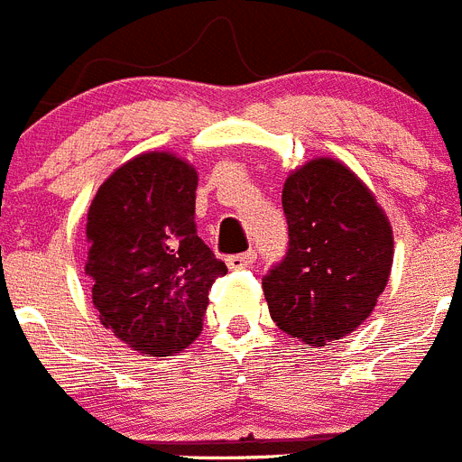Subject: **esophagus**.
Returning <instances> with one entry per match:
<instances>
[{
	"label": "esophagus",
	"mask_w": 462,
	"mask_h": 462,
	"mask_svg": "<svg viewBox=\"0 0 462 462\" xmlns=\"http://www.w3.org/2000/svg\"><path fill=\"white\" fill-rule=\"evenodd\" d=\"M255 258H258V254H255V251H246V254L230 255V258H227V267H230V270H244V267H251V264L255 263Z\"/></svg>",
	"instance_id": "obj_1"
}]
</instances>
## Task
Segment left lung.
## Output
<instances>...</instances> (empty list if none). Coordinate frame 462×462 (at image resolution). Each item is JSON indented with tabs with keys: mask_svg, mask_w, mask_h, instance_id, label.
Here are the masks:
<instances>
[{
	"mask_svg": "<svg viewBox=\"0 0 462 462\" xmlns=\"http://www.w3.org/2000/svg\"><path fill=\"white\" fill-rule=\"evenodd\" d=\"M288 254L263 279L276 326L309 346L346 337L374 311L393 267V227L372 190L335 158L283 183Z\"/></svg>",
	"mask_w": 462,
	"mask_h": 462,
	"instance_id": "1",
	"label": "left lung"
}]
</instances>
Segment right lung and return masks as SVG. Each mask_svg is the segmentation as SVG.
I'll return each mask as SVG.
<instances>
[{
    "instance_id": "add662e5",
    "label": "right lung",
    "mask_w": 462,
    "mask_h": 462,
    "mask_svg": "<svg viewBox=\"0 0 462 462\" xmlns=\"http://www.w3.org/2000/svg\"><path fill=\"white\" fill-rule=\"evenodd\" d=\"M198 171L167 151L120 164L86 218V274L99 320L143 356H171L202 332L208 288L227 274L195 230Z\"/></svg>"
}]
</instances>
